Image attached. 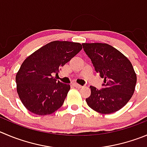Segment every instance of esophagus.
Returning a JSON list of instances; mask_svg holds the SVG:
<instances>
[{"mask_svg":"<svg viewBox=\"0 0 147 147\" xmlns=\"http://www.w3.org/2000/svg\"><path fill=\"white\" fill-rule=\"evenodd\" d=\"M73 86H75V87H76V88H82V87H83V86H80V85H79V84H78V83H74V84H73Z\"/></svg>","mask_w":147,"mask_h":147,"instance_id":"esophagus-1","label":"esophagus"}]
</instances>
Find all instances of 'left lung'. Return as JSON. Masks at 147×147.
<instances>
[{
  "instance_id": "8db88e82",
  "label": "left lung",
  "mask_w": 147,
  "mask_h": 147,
  "mask_svg": "<svg viewBox=\"0 0 147 147\" xmlns=\"http://www.w3.org/2000/svg\"><path fill=\"white\" fill-rule=\"evenodd\" d=\"M83 50L97 73L104 78L103 88L90 86L91 94L86 99L91 109L101 114L120 110L135 90L136 75L132 64L121 52L107 43H83Z\"/></svg>"
}]
</instances>
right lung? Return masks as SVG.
Returning <instances> with one entry per match:
<instances>
[{
  "label": "right lung",
  "mask_w": 147,
  "mask_h": 147,
  "mask_svg": "<svg viewBox=\"0 0 147 147\" xmlns=\"http://www.w3.org/2000/svg\"><path fill=\"white\" fill-rule=\"evenodd\" d=\"M78 42L53 41L27 57L16 76V89L24 106L38 115L53 113L62 106L69 84L57 81L61 67L81 51Z\"/></svg>",
  "instance_id": "add662e5"
}]
</instances>
